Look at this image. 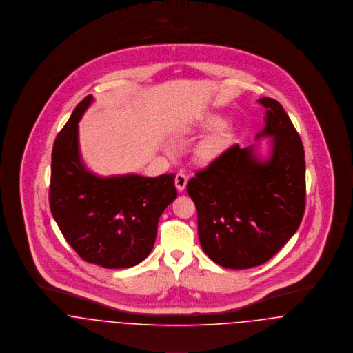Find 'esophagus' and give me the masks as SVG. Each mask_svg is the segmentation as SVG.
<instances>
[{"label": "esophagus", "mask_w": 353, "mask_h": 353, "mask_svg": "<svg viewBox=\"0 0 353 353\" xmlns=\"http://www.w3.org/2000/svg\"><path fill=\"white\" fill-rule=\"evenodd\" d=\"M187 181H188V177H187V174L184 173V172H179L177 174H176V179H174V183H176V188H177V191H184L185 190V187H187Z\"/></svg>", "instance_id": "obj_1"}]
</instances>
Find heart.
<instances>
[{
	"label": "heart",
	"instance_id": "obj_1",
	"mask_svg": "<svg viewBox=\"0 0 353 353\" xmlns=\"http://www.w3.org/2000/svg\"><path fill=\"white\" fill-rule=\"evenodd\" d=\"M216 148H218V143H216V142H214V141L207 142V143L201 148V156L205 158L211 157V156L216 152Z\"/></svg>",
	"mask_w": 353,
	"mask_h": 353
}]
</instances>
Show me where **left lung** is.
I'll list each match as a JSON object with an SVG mask.
<instances>
[{
    "label": "left lung",
    "instance_id": "8db88e82",
    "mask_svg": "<svg viewBox=\"0 0 353 353\" xmlns=\"http://www.w3.org/2000/svg\"><path fill=\"white\" fill-rule=\"evenodd\" d=\"M267 108L271 152L260 159L256 146H232L196 172L187 184L197 211L204 253L230 270L264 264L298 230L306 205V163L299 134L279 101L257 100Z\"/></svg>",
    "mask_w": 353,
    "mask_h": 353
}]
</instances>
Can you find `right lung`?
I'll return each mask as SVG.
<instances>
[{"label": "right lung", "mask_w": 353, "mask_h": 353, "mask_svg": "<svg viewBox=\"0 0 353 353\" xmlns=\"http://www.w3.org/2000/svg\"><path fill=\"white\" fill-rule=\"evenodd\" d=\"M92 101L89 94L79 103L54 142L50 208L82 260L110 270L130 268L150 254L158 219L177 197L176 176L90 173L79 154V121Z\"/></svg>", "instance_id": "right-lung-1"}]
</instances>
